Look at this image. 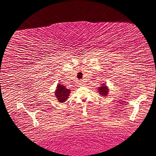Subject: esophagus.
I'll return each mask as SVG.
<instances>
[{
	"label": "esophagus",
	"instance_id": "1",
	"mask_svg": "<svg viewBox=\"0 0 156 156\" xmlns=\"http://www.w3.org/2000/svg\"><path fill=\"white\" fill-rule=\"evenodd\" d=\"M83 82H82V81H80V82L79 83V85H80V86H83Z\"/></svg>",
	"mask_w": 156,
	"mask_h": 156
}]
</instances>
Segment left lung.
I'll use <instances>...</instances> for the list:
<instances>
[{
  "mask_svg": "<svg viewBox=\"0 0 156 156\" xmlns=\"http://www.w3.org/2000/svg\"><path fill=\"white\" fill-rule=\"evenodd\" d=\"M98 92L100 95H102V97H106L108 92H109V89L107 87V85H105L104 83L102 84L101 86L98 88Z\"/></svg>",
  "mask_w": 156,
  "mask_h": 156,
  "instance_id": "8db88e82",
  "label": "left lung"
}]
</instances>
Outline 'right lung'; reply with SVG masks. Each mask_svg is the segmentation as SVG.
I'll return each instance as SVG.
<instances>
[{
  "label": "right lung",
  "instance_id": "1",
  "mask_svg": "<svg viewBox=\"0 0 156 156\" xmlns=\"http://www.w3.org/2000/svg\"><path fill=\"white\" fill-rule=\"evenodd\" d=\"M56 88L57 89H56V91H55V95H56L55 97H56L59 102H65L69 97L71 90L67 89L63 85L59 83L58 84Z\"/></svg>",
  "mask_w": 156,
  "mask_h": 156
}]
</instances>
